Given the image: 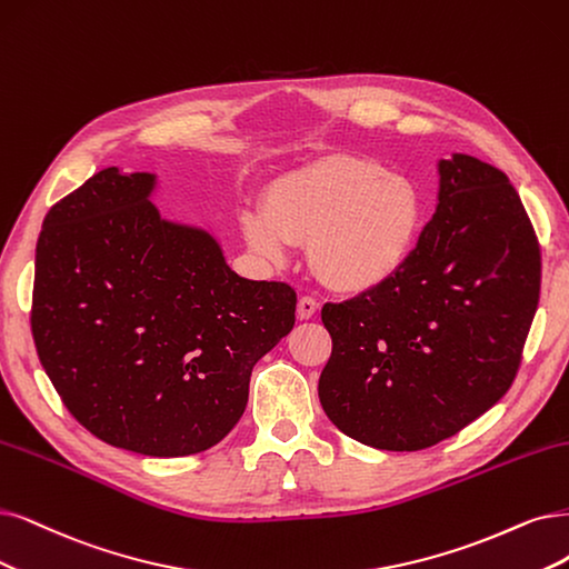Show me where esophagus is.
Returning a JSON list of instances; mask_svg holds the SVG:
<instances>
[{
    "mask_svg": "<svg viewBox=\"0 0 569 569\" xmlns=\"http://www.w3.org/2000/svg\"><path fill=\"white\" fill-rule=\"evenodd\" d=\"M317 309H319L317 300H313V298H300V302H298V319L300 321H309L313 313H317Z\"/></svg>",
    "mask_w": 569,
    "mask_h": 569,
    "instance_id": "34e87169",
    "label": "esophagus"
}]
</instances>
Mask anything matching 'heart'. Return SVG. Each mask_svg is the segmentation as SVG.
Segmentation results:
<instances>
[{"label":"heart","instance_id":"b5f03b06","mask_svg":"<svg viewBox=\"0 0 569 569\" xmlns=\"http://www.w3.org/2000/svg\"><path fill=\"white\" fill-rule=\"evenodd\" d=\"M425 220L412 180L351 154H328L267 187L262 208L239 227L258 258L281 264L307 243L317 277L340 292H366L403 269Z\"/></svg>","mask_w":569,"mask_h":569}]
</instances>
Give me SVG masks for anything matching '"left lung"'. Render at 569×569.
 <instances>
[{
    "label": "left lung",
    "instance_id": "1",
    "mask_svg": "<svg viewBox=\"0 0 569 569\" xmlns=\"http://www.w3.org/2000/svg\"><path fill=\"white\" fill-rule=\"evenodd\" d=\"M539 283V243L509 178L469 154L440 159L436 213L403 269L321 311L328 419L391 452L455 436L509 391Z\"/></svg>",
    "mask_w": 569,
    "mask_h": 569
}]
</instances>
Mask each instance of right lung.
<instances>
[{"mask_svg":"<svg viewBox=\"0 0 569 569\" xmlns=\"http://www.w3.org/2000/svg\"><path fill=\"white\" fill-rule=\"evenodd\" d=\"M154 173L102 168L44 218L32 338L77 422L147 457L234 429L250 372L296 326L288 283L231 271L213 234L161 218Z\"/></svg>","mask_w":569,"mask_h":569,"instance_id":"obj_1","label":"right lung"}]
</instances>
